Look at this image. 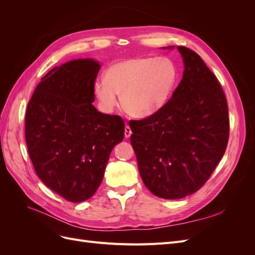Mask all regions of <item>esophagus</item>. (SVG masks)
Here are the masks:
<instances>
[{"instance_id":"34e87169","label":"esophagus","mask_w":255,"mask_h":255,"mask_svg":"<svg viewBox=\"0 0 255 255\" xmlns=\"http://www.w3.org/2000/svg\"><path fill=\"white\" fill-rule=\"evenodd\" d=\"M130 135H132V130H130V128L128 126H126V128H125V136H126V138H128Z\"/></svg>"}]
</instances>
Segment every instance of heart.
<instances>
[{"instance_id": "1", "label": "heart", "mask_w": 255, "mask_h": 255, "mask_svg": "<svg viewBox=\"0 0 255 255\" xmlns=\"http://www.w3.org/2000/svg\"><path fill=\"white\" fill-rule=\"evenodd\" d=\"M179 78L174 61L168 57L142 56L117 61L97 79L92 92L105 113L118 104L134 117H149L166 105Z\"/></svg>"}]
</instances>
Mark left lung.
Returning <instances> with one entry per match:
<instances>
[{"instance_id":"obj_1","label":"left lung","mask_w":255,"mask_h":255,"mask_svg":"<svg viewBox=\"0 0 255 255\" xmlns=\"http://www.w3.org/2000/svg\"><path fill=\"white\" fill-rule=\"evenodd\" d=\"M177 49L185 69L171 98L150 117L129 121L141 179L164 199L201 188L225 154L230 133L227 99L217 78L196 52Z\"/></svg>"}]
</instances>
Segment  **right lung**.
<instances>
[{"label":"right lung","mask_w":255,"mask_h":255,"mask_svg":"<svg viewBox=\"0 0 255 255\" xmlns=\"http://www.w3.org/2000/svg\"><path fill=\"white\" fill-rule=\"evenodd\" d=\"M100 66L76 59L53 68L27 104L25 140L37 175L70 202L95 195L114 146L125 137L120 116L92 105Z\"/></svg>","instance_id":"add662e5"}]
</instances>
